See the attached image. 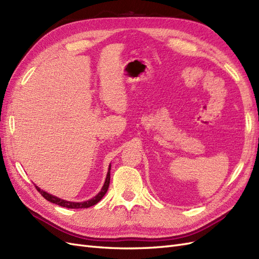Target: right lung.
<instances>
[{
	"label": "right lung",
	"instance_id": "obj_1",
	"mask_svg": "<svg viewBox=\"0 0 259 259\" xmlns=\"http://www.w3.org/2000/svg\"><path fill=\"white\" fill-rule=\"evenodd\" d=\"M110 169H111V165H109V169H108V174H107V177H106V182L103 186V188H101L100 192L96 195V197H94L93 199L89 200V201H85V202H70V201H66V200H62V199H59L57 197H54V195L48 193L46 191H43L41 190L40 188L36 187V190L40 192L42 194V197L44 199H46L48 201L52 202V203H55V204H57L59 206H62V207H67V208H88V207H91L93 205L97 204V203L103 199L104 195L106 194V192L108 191V188H109V184H110Z\"/></svg>",
	"mask_w": 259,
	"mask_h": 259
}]
</instances>
